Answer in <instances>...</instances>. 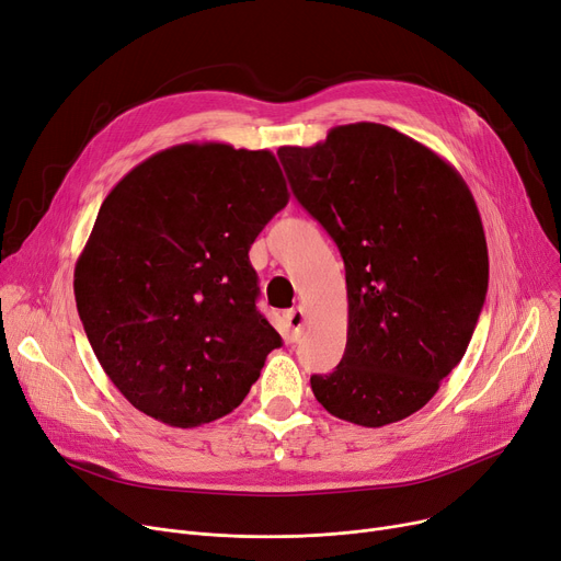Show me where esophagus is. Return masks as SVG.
Masks as SVG:
<instances>
[{"label": "esophagus", "mask_w": 561, "mask_h": 561, "mask_svg": "<svg viewBox=\"0 0 561 561\" xmlns=\"http://www.w3.org/2000/svg\"><path fill=\"white\" fill-rule=\"evenodd\" d=\"M285 322L289 327V337L291 340H299L301 331H304V324H306V312L304 308H291L285 312Z\"/></svg>", "instance_id": "34e87169"}]
</instances>
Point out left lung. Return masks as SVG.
I'll return each mask as SVG.
<instances>
[{
    "label": "left lung",
    "instance_id": "obj_1",
    "mask_svg": "<svg viewBox=\"0 0 561 561\" xmlns=\"http://www.w3.org/2000/svg\"><path fill=\"white\" fill-rule=\"evenodd\" d=\"M291 192L344 260L346 350L310 377L317 402L360 426L420 411L463 358L489 289L482 217L432 148L381 123L278 150Z\"/></svg>",
    "mask_w": 561,
    "mask_h": 561
}]
</instances>
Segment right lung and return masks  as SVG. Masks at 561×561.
Masks as SVG:
<instances>
[{
	"mask_svg": "<svg viewBox=\"0 0 561 561\" xmlns=\"http://www.w3.org/2000/svg\"><path fill=\"white\" fill-rule=\"evenodd\" d=\"M287 201L274 152L217 141L154 152L104 198L75 301L131 407L190 430L244 402L280 346L249 249Z\"/></svg>",
	"mask_w": 561,
	"mask_h": 561,
	"instance_id": "add662e5",
	"label": "right lung"
}]
</instances>
